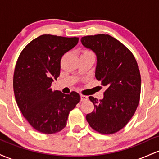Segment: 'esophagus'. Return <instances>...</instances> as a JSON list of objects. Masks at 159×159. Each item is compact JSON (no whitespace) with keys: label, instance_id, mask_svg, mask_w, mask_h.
<instances>
[{"label":"esophagus","instance_id":"34e87169","mask_svg":"<svg viewBox=\"0 0 159 159\" xmlns=\"http://www.w3.org/2000/svg\"><path fill=\"white\" fill-rule=\"evenodd\" d=\"M87 98H88V97H87V96H84V95H81V102L87 101Z\"/></svg>","mask_w":159,"mask_h":159}]
</instances>
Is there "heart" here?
I'll list each match as a JSON object with an SVG mask.
<instances>
[{
	"label": "heart",
	"instance_id": "heart-1",
	"mask_svg": "<svg viewBox=\"0 0 159 159\" xmlns=\"http://www.w3.org/2000/svg\"><path fill=\"white\" fill-rule=\"evenodd\" d=\"M84 52H88V51H85Z\"/></svg>",
	"mask_w": 159,
	"mask_h": 159
}]
</instances>
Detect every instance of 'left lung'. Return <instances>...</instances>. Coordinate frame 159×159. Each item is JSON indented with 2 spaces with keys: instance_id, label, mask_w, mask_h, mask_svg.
Here are the masks:
<instances>
[{
  "instance_id": "8db88e82",
  "label": "left lung",
  "mask_w": 159,
  "mask_h": 159,
  "mask_svg": "<svg viewBox=\"0 0 159 159\" xmlns=\"http://www.w3.org/2000/svg\"><path fill=\"white\" fill-rule=\"evenodd\" d=\"M81 42L96 54L95 76L107 88L102 99L89 97L94 110L86 119L96 132L114 134L129 123L139 104L141 78L138 63L132 53L110 35L84 36Z\"/></svg>"
}]
</instances>
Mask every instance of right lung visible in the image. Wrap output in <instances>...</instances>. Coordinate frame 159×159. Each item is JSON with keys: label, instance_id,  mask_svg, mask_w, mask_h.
<instances>
[{"label": "right lung", "instance_id": "add662e5", "mask_svg": "<svg viewBox=\"0 0 159 159\" xmlns=\"http://www.w3.org/2000/svg\"><path fill=\"white\" fill-rule=\"evenodd\" d=\"M78 43L77 37L44 34L32 40L18 58L13 76L16 102L30 125L43 134L61 131L80 102L75 91L67 95L51 88L60 75L62 57Z\"/></svg>", "mask_w": 159, "mask_h": 159}]
</instances>
